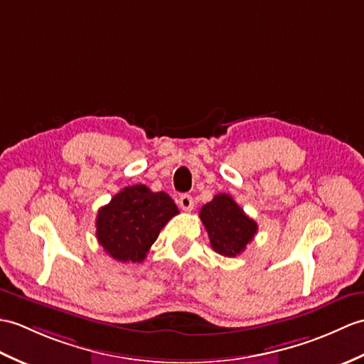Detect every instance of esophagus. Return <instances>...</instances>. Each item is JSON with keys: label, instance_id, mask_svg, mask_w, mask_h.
Returning a JSON list of instances; mask_svg holds the SVG:
<instances>
[{"label": "esophagus", "instance_id": "34e87169", "mask_svg": "<svg viewBox=\"0 0 364 364\" xmlns=\"http://www.w3.org/2000/svg\"><path fill=\"white\" fill-rule=\"evenodd\" d=\"M178 205L183 210H192L196 203H193V198H192V196H189V193H183L178 200Z\"/></svg>", "mask_w": 364, "mask_h": 364}]
</instances>
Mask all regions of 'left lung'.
I'll return each mask as SVG.
<instances>
[{
	"label": "left lung",
	"mask_w": 364,
	"mask_h": 364,
	"mask_svg": "<svg viewBox=\"0 0 364 364\" xmlns=\"http://www.w3.org/2000/svg\"><path fill=\"white\" fill-rule=\"evenodd\" d=\"M210 247L225 257H235L255 239L257 223L228 193H218L200 210Z\"/></svg>",
	"instance_id": "obj_1"
}]
</instances>
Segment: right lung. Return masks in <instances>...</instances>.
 I'll return each mask as SVG.
<instances>
[{"mask_svg":"<svg viewBox=\"0 0 364 364\" xmlns=\"http://www.w3.org/2000/svg\"><path fill=\"white\" fill-rule=\"evenodd\" d=\"M178 213L166 192H151L144 184L129 186L99 209L96 237L113 259L142 262L159 231Z\"/></svg>","mask_w":364,"mask_h":364,"instance_id":"right-lung-1","label":"right lung"}]
</instances>
